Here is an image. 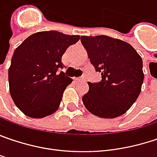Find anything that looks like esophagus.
Listing matches in <instances>:
<instances>
[{
	"label": "esophagus",
	"mask_w": 157,
	"mask_h": 157,
	"mask_svg": "<svg viewBox=\"0 0 157 157\" xmlns=\"http://www.w3.org/2000/svg\"><path fill=\"white\" fill-rule=\"evenodd\" d=\"M75 82H84L85 79L84 78H75Z\"/></svg>",
	"instance_id": "obj_1"
}]
</instances>
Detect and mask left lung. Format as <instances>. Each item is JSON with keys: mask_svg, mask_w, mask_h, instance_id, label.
<instances>
[{"mask_svg": "<svg viewBox=\"0 0 157 157\" xmlns=\"http://www.w3.org/2000/svg\"><path fill=\"white\" fill-rule=\"evenodd\" d=\"M81 42L95 70L101 73L100 82H88L83 105L89 112L102 118L124 115L141 91V57L128 42L106 35L82 36Z\"/></svg>", "mask_w": 157, "mask_h": 157, "instance_id": "obj_1", "label": "left lung"}]
</instances>
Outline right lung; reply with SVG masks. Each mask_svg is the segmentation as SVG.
<instances>
[{
  "label": "right lung",
  "instance_id": "right-lung-1",
  "mask_svg": "<svg viewBox=\"0 0 157 157\" xmlns=\"http://www.w3.org/2000/svg\"><path fill=\"white\" fill-rule=\"evenodd\" d=\"M80 40L58 31L28 36L14 51L9 68L10 92L16 106L32 118L56 112L72 79L65 75L62 56Z\"/></svg>",
  "mask_w": 157,
  "mask_h": 157
}]
</instances>
